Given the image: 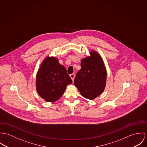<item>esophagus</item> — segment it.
I'll use <instances>...</instances> for the list:
<instances>
[{"label":"esophagus","mask_w":147,"mask_h":147,"mask_svg":"<svg viewBox=\"0 0 147 147\" xmlns=\"http://www.w3.org/2000/svg\"><path fill=\"white\" fill-rule=\"evenodd\" d=\"M70 77L71 78V79L72 80V81H74V78H75V74H71L70 75Z\"/></svg>","instance_id":"esophagus-1"}]
</instances>
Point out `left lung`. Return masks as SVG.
<instances>
[{
    "instance_id": "8db88e82",
    "label": "left lung",
    "mask_w": 147,
    "mask_h": 147,
    "mask_svg": "<svg viewBox=\"0 0 147 147\" xmlns=\"http://www.w3.org/2000/svg\"><path fill=\"white\" fill-rule=\"evenodd\" d=\"M91 56L81 60L74 84L84 98L93 100L101 95L105 87L107 70L101 57L92 51Z\"/></svg>"
}]
</instances>
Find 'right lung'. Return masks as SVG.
I'll list each match as a JSON object with an SVG mask.
<instances>
[{
    "mask_svg": "<svg viewBox=\"0 0 147 147\" xmlns=\"http://www.w3.org/2000/svg\"><path fill=\"white\" fill-rule=\"evenodd\" d=\"M72 83L65 67L57 58L47 56L42 62L36 77L38 94L47 102H55L62 96L66 86Z\"/></svg>",
    "mask_w": 147,
    "mask_h": 147,
    "instance_id": "right-lung-1",
    "label": "right lung"
}]
</instances>
